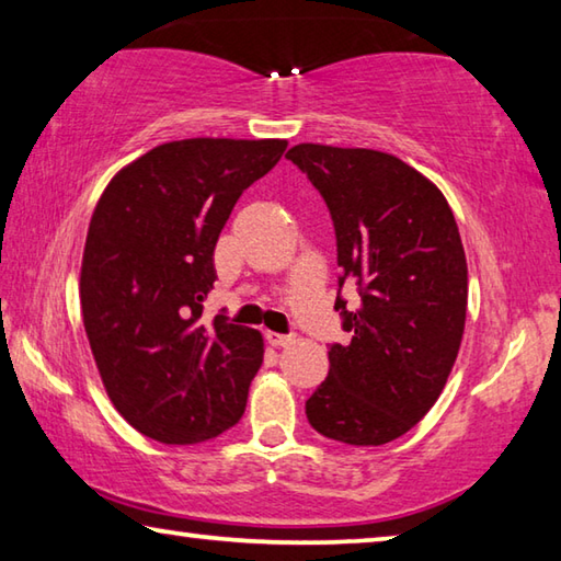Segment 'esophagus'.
Segmentation results:
<instances>
[{"instance_id": "esophagus-1", "label": "esophagus", "mask_w": 561, "mask_h": 561, "mask_svg": "<svg viewBox=\"0 0 561 561\" xmlns=\"http://www.w3.org/2000/svg\"><path fill=\"white\" fill-rule=\"evenodd\" d=\"M264 339H267V343L274 345V348H284V345H291L294 343L291 335H282V333H272V331H267V335H264Z\"/></svg>"}]
</instances>
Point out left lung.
I'll list each match as a JSON object with an SVG mask.
<instances>
[{
    "instance_id": "obj_1",
    "label": "left lung",
    "mask_w": 561,
    "mask_h": 561,
    "mask_svg": "<svg viewBox=\"0 0 561 561\" xmlns=\"http://www.w3.org/2000/svg\"><path fill=\"white\" fill-rule=\"evenodd\" d=\"M331 210L339 287L351 343L329 348V378L307 400L316 432L380 446L412 430L439 400L461 348L468 267L444 193L402 159L375 149L297 145L287 151Z\"/></svg>"
}]
</instances>
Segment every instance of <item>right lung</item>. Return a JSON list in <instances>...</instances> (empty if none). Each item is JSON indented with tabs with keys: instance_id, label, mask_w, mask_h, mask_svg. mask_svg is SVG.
<instances>
[{
	"instance_id": "right-lung-1",
	"label": "right lung",
	"mask_w": 561,
	"mask_h": 561,
	"mask_svg": "<svg viewBox=\"0 0 561 561\" xmlns=\"http://www.w3.org/2000/svg\"><path fill=\"white\" fill-rule=\"evenodd\" d=\"M284 139H179L119 169L90 218L80 307L115 410L149 439L198 444L240 422L262 333L201 321L213 250Z\"/></svg>"
}]
</instances>
